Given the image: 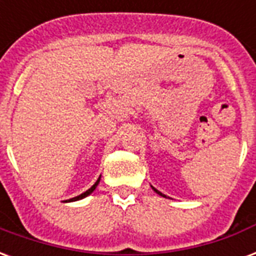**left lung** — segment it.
<instances>
[{
  "instance_id": "1",
  "label": "left lung",
  "mask_w": 256,
  "mask_h": 256,
  "mask_svg": "<svg viewBox=\"0 0 256 256\" xmlns=\"http://www.w3.org/2000/svg\"><path fill=\"white\" fill-rule=\"evenodd\" d=\"M153 188V191H154V192H157V194H158V196H164V198H166V196H164V194H162V192H160V191L157 190V188H154V187L153 186H150Z\"/></svg>"
}]
</instances>
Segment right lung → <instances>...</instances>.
<instances>
[{
	"label": "right lung",
	"mask_w": 256,
	"mask_h": 256,
	"mask_svg": "<svg viewBox=\"0 0 256 256\" xmlns=\"http://www.w3.org/2000/svg\"><path fill=\"white\" fill-rule=\"evenodd\" d=\"M100 178H102V176H99V179H98V180L94 182V186L90 187V188H88V190L85 191V192H82V194H80V196H74V198H70V200H66L65 202H73V200H82V198H85V196H90V194H92V192H94V188H96V187H98V184H99Z\"/></svg>",
	"instance_id": "obj_1"
}]
</instances>
